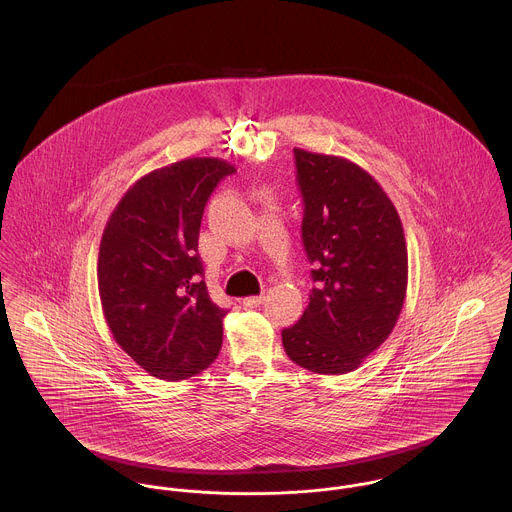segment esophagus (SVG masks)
Masks as SVG:
<instances>
[{
    "label": "esophagus",
    "instance_id": "esophagus-1",
    "mask_svg": "<svg viewBox=\"0 0 512 512\" xmlns=\"http://www.w3.org/2000/svg\"><path fill=\"white\" fill-rule=\"evenodd\" d=\"M244 307H260L264 303V295H250V297H244L242 299Z\"/></svg>",
    "mask_w": 512,
    "mask_h": 512
}]
</instances>
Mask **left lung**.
<instances>
[{"label":"left lung","instance_id":"left-lung-1","mask_svg":"<svg viewBox=\"0 0 512 512\" xmlns=\"http://www.w3.org/2000/svg\"><path fill=\"white\" fill-rule=\"evenodd\" d=\"M309 305L282 331L286 355L315 374H347L392 333L408 288V250L390 197L347 157L293 149Z\"/></svg>","mask_w":512,"mask_h":512}]
</instances>
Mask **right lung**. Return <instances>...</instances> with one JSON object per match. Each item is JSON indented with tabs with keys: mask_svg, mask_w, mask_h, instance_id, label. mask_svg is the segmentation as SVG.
<instances>
[{
	"mask_svg": "<svg viewBox=\"0 0 512 512\" xmlns=\"http://www.w3.org/2000/svg\"><path fill=\"white\" fill-rule=\"evenodd\" d=\"M234 165L187 157L140 177L104 226L98 292L114 341L155 378L177 382L219 357L226 315L197 254L207 199Z\"/></svg>",
	"mask_w": 512,
	"mask_h": 512,
	"instance_id": "right-lung-1",
	"label": "right lung"
}]
</instances>
